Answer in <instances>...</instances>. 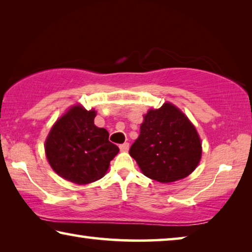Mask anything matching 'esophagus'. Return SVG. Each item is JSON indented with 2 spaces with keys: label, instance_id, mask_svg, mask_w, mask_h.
<instances>
[{
  "label": "esophagus",
  "instance_id": "esophagus-1",
  "mask_svg": "<svg viewBox=\"0 0 252 252\" xmlns=\"http://www.w3.org/2000/svg\"><path fill=\"white\" fill-rule=\"evenodd\" d=\"M120 150L122 151V152H126L127 150H129V143L127 142H125V143H122V144H120Z\"/></svg>",
  "mask_w": 252,
  "mask_h": 252
}]
</instances>
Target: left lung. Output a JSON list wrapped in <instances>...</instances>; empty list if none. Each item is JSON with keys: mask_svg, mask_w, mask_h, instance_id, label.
I'll return each mask as SVG.
<instances>
[{"mask_svg": "<svg viewBox=\"0 0 252 252\" xmlns=\"http://www.w3.org/2000/svg\"><path fill=\"white\" fill-rule=\"evenodd\" d=\"M144 176L170 183L189 176L201 159V140L194 126L172 103L143 117L139 138L130 148Z\"/></svg>", "mask_w": 252, "mask_h": 252, "instance_id": "1", "label": "left lung"}]
</instances>
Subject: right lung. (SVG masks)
Instances as JSON below:
<instances>
[{"label":"right lung","mask_w":252,"mask_h":252,"mask_svg":"<svg viewBox=\"0 0 252 252\" xmlns=\"http://www.w3.org/2000/svg\"><path fill=\"white\" fill-rule=\"evenodd\" d=\"M96 112L74 105L54 123L45 140V155L55 172L76 185L99 180L119 148L109 132L94 125Z\"/></svg>","instance_id":"obj_1"}]
</instances>
